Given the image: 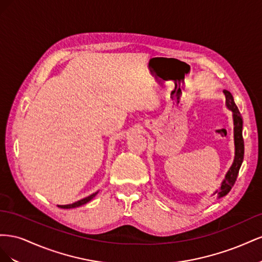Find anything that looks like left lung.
<instances>
[{
    "mask_svg": "<svg viewBox=\"0 0 262 262\" xmlns=\"http://www.w3.org/2000/svg\"><path fill=\"white\" fill-rule=\"evenodd\" d=\"M225 97H226V106L228 109H231L233 112V119H234V140H235V160L232 165V167L229 168L228 172L226 173L225 179L223 184L221 186L220 191H216L215 193H219V196H224L229 191H231L232 187L235 185V181L238 176L239 168L242 166L243 160H244V152H245V145H244V139H243V118L241 116V113L238 108H237L233 95L228 91H223Z\"/></svg>",
    "mask_w": 262,
    "mask_h": 262,
    "instance_id": "1",
    "label": "left lung"
}]
</instances>
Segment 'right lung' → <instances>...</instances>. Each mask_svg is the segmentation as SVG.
<instances>
[{
    "label": "right lung",
    "instance_id": "obj_1",
    "mask_svg": "<svg viewBox=\"0 0 262 262\" xmlns=\"http://www.w3.org/2000/svg\"><path fill=\"white\" fill-rule=\"evenodd\" d=\"M97 194V192L96 193H93V194H91L90 196H87V198H84V199H82V200H80V201H77V202H74V203H72V204H67V205H59L60 208H62V209H72V208H77V207H81V205H83V204H85V203H87L89 201H91L93 198Z\"/></svg>",
    "mask_w": 262,
    "mask_h": 262
}]
</instances>
